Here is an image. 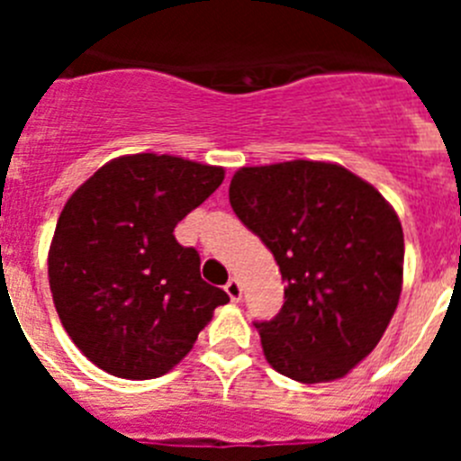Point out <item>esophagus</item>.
<instances>
[{
    "instance_id": "1",
    "label": "esophagus",
    "mask_w": 461,
    "mask_h": 461,
    "mask_svg": "<svg viewBox=\"0 0 461 461\" xmlns=\"http://www.w3.org/2000/svg\"><path fill=\"white\" fill-rule=\"evenodd\" d=\"M223 291L228 293V297H230L233 303H240V297H242V284L233 276V279L228 281L226 286H223Z\"/></svg>"
}]
</instances>
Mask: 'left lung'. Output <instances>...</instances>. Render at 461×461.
I'll list each match as a JSON object with an SVG mask.
<instances>
[{
  "label": "left lung",
  "instance_id": "obj_1",
  "mask_svg": "<svg viewBox=\"0 0 461 461\" xmlns=\"http://www.w3.org/2000/svg\"><path fill=\"white\" fill-rule=\"evenodd\" d=\"M228 198L286 281L281 312L254 323L266 360L300 383L346 376L376 348L397 309V212L344 166L304 158L244 166Z\"/></svg>",
  "mask_w": 461,
  "mask_h": 461
}]
</instances>
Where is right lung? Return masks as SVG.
<instances>
[{"mask_svg": "<svg viewBox=\"0 0 461 461\" xmlns=\"http://www.w3.org/2000/svg\"><path fill=\"white\" fill-rule=\"evenodd\" d=\"M223 182L221 166L126 154L73 191L57 219L48 279L64 330L104 372L168 374L194 348L226 291L173 230Z\"/></svg>", "mask_w": 461, "mask_h": 461, "instance_id": "1", "label": "right lung"}]
</instances>
